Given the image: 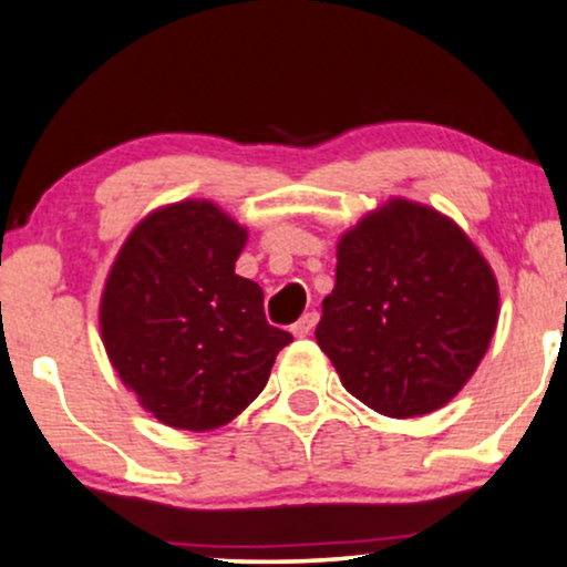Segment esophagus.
<instances>
[{"mask_svg":"<svg viewBox=\"0 0 567 567\" xmlns=\"http://www.w3.org/2000/svg\"><path fill=\"white\" fill-rule=\"evenodd\" d=\"M316 326H318V312H305V316L299 318L295 326H291V333H295L297 339H305V337H310L312 328Z\"/></svg>","mask_w":567,"mask_h":567,"instance_id":"1","label":"esophagus"}]
</instances>
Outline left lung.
Instances as JSON below:
<instances>
[{"mask_svg":"<svg viewBox=\"0 0 567 567\" xmlns=\"http://www.w3.org/2000/svg\"><path fill=\"white\" fill-rule=\"evenodd\" d=\"M499 320V284L444 213L391 197L337 244L318 347L370 410L417 417L471 381Z\"/></svg>","mask_w":567,"mask_h":567,"instance_id":"8db88e82","label":"left lung"}]
</instances>
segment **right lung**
I'll return each instance as SVG.
<instances>
[{
    "label": "right lung",
    "mask_w": 567,
    "mask_h": 567,
    "mask_svg": "<svg viewBox=\"0 0 567 567\" xmlns=\"http://www.w3.org/2000/svg\"><path fill=\"white\" fill-rule=\"evenodd\" d=\"M247 236L215 202H173L136 223L104 278L110 365L171 429L202 433L241 415L291 341L265 320L260 286L236 276Z\"/></svg>",
    "instance_id": "1"
}]
</instances>
